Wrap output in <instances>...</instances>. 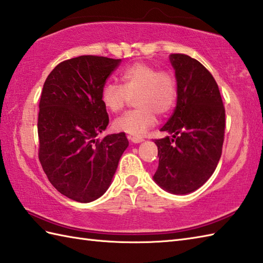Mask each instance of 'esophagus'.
<instances>
[{"mask_svg":"<svg viewBox=\"0 0 263 263\" xmlns=\"http://www.w3.org/2000/svg\"><path fill=\"white\" fill-rule=\"evenodd\" d=\"M133 143H139V142H142L143 141V138L141 137H132V136H128L127 137Z\"/></svg>","mask_w":263,"mask_h":263,"instance_id":"34e87169","label":"esophagus"}]
</instances>
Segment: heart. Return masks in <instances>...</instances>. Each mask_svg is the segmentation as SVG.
<instances>
[{"instance_id": "heart-1", "label": "heart", "mask_w": 263, "mask_h": 263, "mask_svg": "<svg viewBox=\"0 0 263 263\" xmlns=\"http://www.w3.org/2000/svg\"><path fill=\"white\" fill-rule=\"evenodd\" d=\"M122 85L107 82L102 89V103L108 110L120 111L135 97L136 109L126 111L114 122L117 131L140 137L174 107L177 97L176 77L170 70L137 62L122 71Z\"/></svg>"}]
</instances>
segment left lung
I'll use <instances>...</instances> for the list:
<instances>
[{
  "label": "left lung",
  "mask_w": 263,
  "mask_h": 263,
  "mask_svg": "<svg viewBox=\"0 0 263 263\" xmlns=\"http://www.w3.org/2000/svg\"><path fill=\"white\" fill-rule=\"evenodd\" d=\"M177 81L174 113L155 139L159 165L155 182L174 194L193 192L209 180L220 159L225 137V107L214 77L199 61L172 54Z\"/></svg>",
  "instance_id": "8db88e82"
}]
</instances>
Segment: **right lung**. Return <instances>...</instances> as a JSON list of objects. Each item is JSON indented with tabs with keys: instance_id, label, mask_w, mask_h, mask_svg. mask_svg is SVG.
I'll return each instance as SVG.
<instances>
[{
	"instance_id": "right-lung-1",
	"label": "right lung",
	"mask_w": 263,
	"mask_h": 263,
	"mask_svg": "<svg viewBox=\"0 0 263 263\" xmlns=\"http://www.w3.org/2000/svg\"><path fill=\"white\" fill-rule=\"evenodd\" d=\"M120 62L96 55L65 60L44 83L38 158L52 185L78 202L102 197L128 146L124 132L97 138L109 122L102 89Z\"/></svg>"
}]
</instances>
